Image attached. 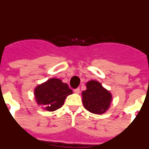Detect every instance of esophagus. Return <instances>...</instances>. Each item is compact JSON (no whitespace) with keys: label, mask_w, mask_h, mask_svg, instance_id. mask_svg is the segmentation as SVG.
<instances>
[{"label":"esophagus","mask_w":149,"mask_h":149,"mask_svg":"<svg viewBox=\"0 0 149 149\" xmlns=\"http://www.w3.org/2000/svg\"><path fill=\"white\" fill-rule=\"evenodd\" d=\"M73 91H74L75 93H77V94H79V93H80V88H76L73 90Z\"/></svg>","instance_id":"esophagus-1"}]
</instances>
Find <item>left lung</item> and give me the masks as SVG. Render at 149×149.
Returning <instances> with one entry per match:
<instances>
[{
	"mask_svg": "<svg viewBox=\"0 0 149 149\" xmlns=\"http://www.w3.org/2000/svg\"><path fill=\"white\" fill-rule=\"evenodd\" d=\"M87 89L82 92L84 107L93 114H102L110 107L111 95L95 80L87 83Z\"/></svg>",
	"mask_w": 149,
	"mask_h": 149,
	"instance_id": "1",
	"label": "left lung"
}]
</instances>
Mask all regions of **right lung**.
I'll return each instance as SVG.
<instances>
[{
  "instance_id": "add662e5",
  "label": "right lung",
  "mask_w": 149,
  "mask_h": 149,
  "mask_svg": "<svg viewBox=\"0 0 149 149\" xmlns=\"http://www.w3.org/2000/svg\"><path fill=\"white\" fill-rule=\"evenodd\" d=\"M72 91L67 84L59 79L53 78L46 83L38 85L35 90V95L38 105L47 111H54L62 107L67 95Z\"/></svg>"
}]
</instances>
